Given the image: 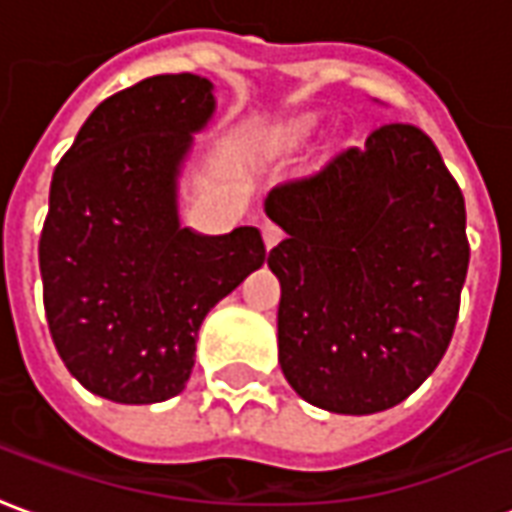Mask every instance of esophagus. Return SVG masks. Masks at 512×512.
<instances>
[{
	"mask_svg": "<svg viewBox=\"0 0 512 512\" xmlns=\"http://www.w3.org/2000/svg\"><path fill=\"white\" fill-rule=\"evenodd\" d=\"M262 237H264V245H267V248H275V245H278V242L284 239V231L275 226V223H264Z\"/></svg>",
	"mask_w": 512,
	"mask_h": 512,
	"instance_id": "obj_1",
	"label": "esophagus"
}]
</instances>
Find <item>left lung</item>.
Here are the masks:
<instances>
[{"label": "left lung", "mask_w": 512, "mask_h": 512, "mask_svg": "<svg viewBox=\"0 0 512 512\" xmlns=\"http://www.w3.org/2000/svg\"><path fill=\"white\" fill-rule=\"evenodd\" d=\"M264 212L286 231L267 264L289 386L350 416L411 397L447 353L469 270L463 192L433 140L383 123L273 187Z\"/></svg>", "instance_id": "8db88e82"}]
</instances>
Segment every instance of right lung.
Listing matches in <instances>:
<instances>
[{"label": "right lung", "instance_id": "obj_1", "mask_svg": "<svg viewBox=\"0 0 512 512\" xmlns=\"http://www.w3.org/2000/svg\"><path fill=\"white\" fill-rule=\"evenodd\" d=\"M212 112L204 76H148L101 101L54 168L46 320L68 372L104 400L176 397L204 317L264 264L259 228L204 237L179 223L181 162Z\"/></svg>", "mask_w": 512, "mask_h": 512}]
</instances>
